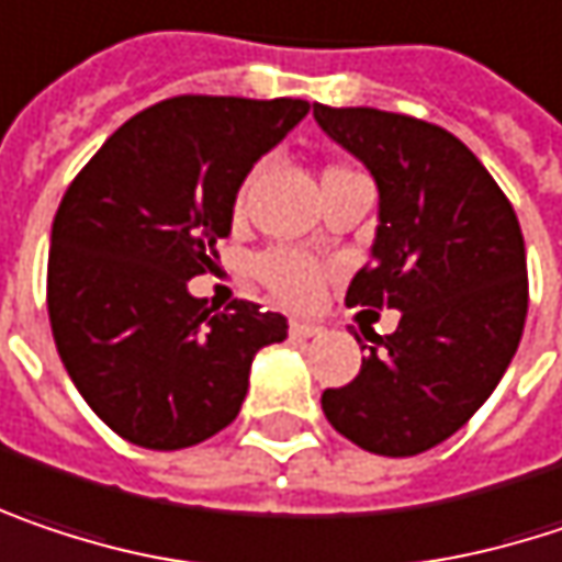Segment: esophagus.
Masks as SVG:
<instances>
[{
  "label": "esophagus",
  "mask_w": 562,
  "mask_h": 562,
  "mask_svg": "<svg viewBox=\"0 0 562 562\" xmlns=\"http://www.w3.org/2000/svg\"><path fill=\"white\" fill-rule=\"evenodd\" d=\"M289 334L299 337V340H308V337H318L322 334V325H312V322H292L289 325Z\"/></svg>",
  "instance_id": "obj_1"
}]
</instances>
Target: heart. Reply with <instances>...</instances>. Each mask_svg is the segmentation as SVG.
Listing matches in <instances>:
<instances>
[{
    "label": "heart",
    "instance_id": "b5f03b06",
    "mask_svg": "<svg viewBox=\"0 0 562 562\" xmlns=\"http://www.w3.org/2000/svg\"><path fill=\"white\" fill-rule=\"evenodd\" d=\"M254 270H257V280L263 282L280 302L295 305V308L312 305L322 292V280H325L322 263L292 247H273V250L260 254Z\"/></svg>",
    "mask_w": 562,
    "mask_h": 562
}]
</instances>
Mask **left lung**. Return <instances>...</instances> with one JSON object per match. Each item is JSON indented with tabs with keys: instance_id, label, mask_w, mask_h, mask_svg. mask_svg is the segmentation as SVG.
I'll use <instances>...</instances> for the list:
<instances>
[{
	"instance_id": "1",
	"label": "left lung",
	"mask_w": 562,
	"mask_h": 562,
	"mask_svg": "<svg viewBox=\"0 0 562 562\" xmlns=\"http://www.w3.org/2000/svg\"><path fill=\"white\" fill-rule=\"evenodd\" d=\"M315 122L380 189L373 260L350 280L347 305L402 312L392 334H367L357 380L325 389L322 408L357 447L415 457L476 415L518 350L521 225L480 157L440 125L322 102Z\"/></svg>"
}]
</instances>
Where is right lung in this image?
Segmentation results:
<instances>
[{
    "label": "right lung",
    "instance_id": "add662e5",
    "mask_svg": "<svg viewBox=\"0 0 562 562\" xmlns=\"http://www.w3.org/2000/svg\"><path fill=\"white\" fill-rule=\"evenodd\" d=\"M305 99L177 95L128 119L54 215L47 315L86 405L125 440L182 450L228 428L260 347L285 318L189 295L231 234L250 167L308 115Z\"/></svg>",
    "mask_w": 562,
    "mask_h": 562
}]
</instances>
